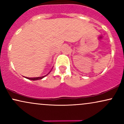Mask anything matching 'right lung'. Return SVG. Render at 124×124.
Segmentation results:
<instances>
[{"label": "right lung", "instance_id": "1", "mask_svg": "<svg viewBox=\"0 0 124 124\" xmlns=\"http://www.w3.org/2000/svg\"><path fill=\"white\" fill-rule=\"evenodd\" d=\"M47 75H46L45 76H41V77H37V78H27V77H26L25 78H27V79H30V80H39V79H42V78H44V77H45Z\"/></svg>", "mask_w": 124, "mask_h": 124}]
</instances>
